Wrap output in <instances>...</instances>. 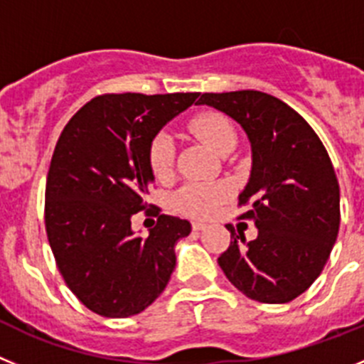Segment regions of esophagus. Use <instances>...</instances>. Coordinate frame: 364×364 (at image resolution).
I'll list each match as a JSON object with an SVG mask.
<instances>
[{
	"instance_id": "34e87169",
	"label": "esophagus",
	"mask_w": 364,
	"mask_h": 364,
	"mask_svg": "<svg viewBox=\"0 0 364 364\" xmlns=\"http://www.w3.org/2000/svg\"><path fill=\"white\" fill-rule=\"evenodd\" d=\"M192 228H194V230H205L206 225H205V223H201V221H194V223H192Z\"/></svg>"
}]
</instances>
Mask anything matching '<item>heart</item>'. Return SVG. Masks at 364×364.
Here are the masks:
<instances>
[{
    "label": "heart",
    "mask_w": 364,
    "mask_h": 364,
    "mask_svg": "<svg viewBox=\"0 0 364 364\" xmlns=\"http://www.w3.org/2000/svg\"><path fill=\"white\" fill-rule=\"evenodd\" d=\"M190 130L205 143L208 149L221 154L228 146L235 145L237 134L234 125L223 114L205 112L190 121ZM149 161L154 176L159 179L168 178L174 165V141L166 132L158 134L150 143ZM228 198L227 185H205L188 183L174 198V205L179 212L192 218H208L214 214L225 199Z\"/></svg>",
    "instance_id": "b5f03b06"
}]
</instances>
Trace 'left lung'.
<instances>
[{
  "mask_svg": "<svg viewBox=\"0 0 364 364\" xmlns=\"http://www.w3.org/2000/svg\"><path fill=\"white\" fill-rule=\"evenodd\" d=\"M206 105L237 121L252 149L239 205L257 237L230 230L218 263L232 284L259 303L296 299L319 277L339 232V183L312 127L287 103L259 90L203 94Z\"/></svg>",
  "mask_w": 364,
  "mask_h": 364,
  "instance_id": "1",
  "label": "left lung"
}]
</instances>
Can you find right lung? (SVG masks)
<instances>
[{
	"label": "right lung",
	"mask_w": 364,
	"mask_h": 364,
	"mask_svg": "<svg viewBox=\"0 0 364 364\" xmlns=\"http://www.w3.org/2000/svg\"><path fill=\"white\" fill-rule=\"evenodd\" d=\"M198 96L105 94L81 107L58 139L45 190L48 243L67 287L100 316L143 312L174 272L176 243L192 225L161 214L141 237L132 215L154 183L150 143Z\"/></svg>",
	"instance_id": "right-lung-1"
}]
</instances>
